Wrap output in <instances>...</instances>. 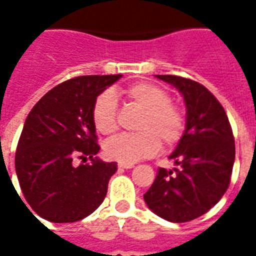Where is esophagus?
Instances as JSON below:
<instances>
[{
	"label": "esophagus",
	"instance_id": "esophagus-1",
	"mask_svg": "<svg viewBox=\"0 0 256 256\" xmlns=\"http://www.w3.org/2000/svg\"><path fill=\"white\" fill-rule=\"evenodd\" d=\"M118 168H126V170H128V168H134V164H118Z\"/></svg>",
	"mask_w": 256,
	"mask_h": 256
}]
</instances>
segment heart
I'll list each match as a JSON object with an SVG mask.
<instances>
[{"label": "heart", "mask_w": 256, "mask_h": 256, "mask_svg": "<svg viewBox=\"0 0 256 256\" xmlns=\"http://www.w3.org/2000/svg\"><path fill=\"white\" fill-rule=\"evenodd\" d=\"M132 104L144 110L136 128L138 134H124L108 140L104 152L120 164H134L156 154L160 144L164 148L176 144L184 130V116L171 104L168 92L160 86L140 82L124 92ZM92 122L100 134L112 136L118 130V102L112 92L96 98L92 108Z\"/></svg>", "instance_id": "heart-1"}]
</instances>
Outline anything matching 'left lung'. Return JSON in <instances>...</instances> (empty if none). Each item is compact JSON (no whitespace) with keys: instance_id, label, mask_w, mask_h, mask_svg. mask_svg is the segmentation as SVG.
I'll use <instances>...</instances> for the list:
<instances>
[{"instance_id":"obj_1","label":"left lung","mask_w":256,"mask_h":256,"mask_svg":"<svg viewBox=\"0 0 256 256\" xmlns=\"http://www.w3.org/2000/svg\"><path fill=\"white\" fill-rule=\"evenodd\" d=\"M174 86L186 104V128L170 154L175 168H160L144 195L150 210L168 222H188L206 214L228 188L235 140L219 100L198 82L156 76Z\"/></svg>"}]
</instances>
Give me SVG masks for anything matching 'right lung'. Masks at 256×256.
I'll return each mask as SVG.
<instances>
[{
  "mask_svg": "<svg viewBox=\"0 0 256 256\" xmlns=\"http://www.w3.org/2000/svg\"><path fill=\"white\" fill-rule=\"evenodd\" d=\"M120 77L82 76L62 82L29 112L16 152V172L26 202L41 218L77 222L104 202L116 162L96 156L100 146L92 108L96 96ZM76 156L92 164L74 166Z\"/></svg>",
  "mask_w": 256,
  "mask_h": 256,
  "instance_id": "obj_1",
  "label": "right lung"
}]
</instances>
